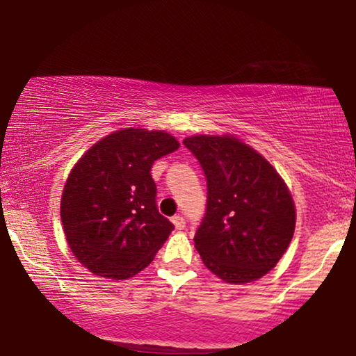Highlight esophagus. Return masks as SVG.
<instances>
[{
  "instance_id": "obj_1",
  "label": "esophagus",
  "mask_w": 356,
  "mask_h": 356,
  "mask_svg": "<svg viewBox=\"0 0 356 356\" xmlns=\"http://www.w3.org/2000/svg\"><path fill=\"white\" fill-rule=\"evenodd\" d=\"M172 222H173V225L177 227V230H183V228L186 227V220H184L181 216H175L172 218Z\"/></svg>"
}]
</instances>
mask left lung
<instances>
[{
    "label": "left lung",
    "instance_id": "obj_1",
    "mask_svg": "<svg viewBox=\"0 0 356 356\" xmlns=\"http://www.w3.org/2000/svg\"><path fill=\"white\" fill-rule=\"evenodd\" d=\"M207 179V207L194 245L211 272L248 284L275 267L295 232V204L277 170L232 136L183 140Z\"/></svg>",
    "mask_w": 356,
    "mask_h": 356
}]
</instances>
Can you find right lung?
<instances>
[{
  "mask_svg": "<svg viewBox=\"0 0 356 356\" xmlns=\"http://www.w3.org/2000/svg\"><path fill=\"white\" fill-rule=\"evenodd\" d=\"M178 147L165 131L120 129L71 170L61 222L71 251L92 274L124 280L154 261L175 227L159 212L150 168Z\"/></svg>",
  "mask_w": 356,
  "mask_h": 356,
  "instance_id": "add662e5",
  "label": "right lung"
}]
</instances>
